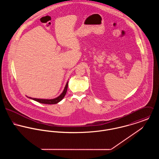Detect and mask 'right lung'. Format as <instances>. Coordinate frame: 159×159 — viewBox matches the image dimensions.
<instances>
[{
  "label": "right lung",
  "instance_id": "add662e5",
  "mask_svg": "<svg viewBox=\"0 0 159 159\" xmlns=\"http://www.w3.org/2000/svg\"><path fill=\"white\" fill-rule=\"evenodd\" d=\"M67 88H68V82L66 85V87L64 88V90L62 92V93L57 98H53V99H39V98H31V97H28L30 99H32L34 100H35L39 103H43V104H56L58 102H59L60 101H61L64 97H65L66 93H67Z\"/></svg>",
  "mask_w": 159,
  "mask_h": 159
}]
</instances>
